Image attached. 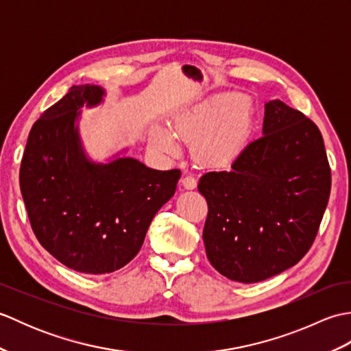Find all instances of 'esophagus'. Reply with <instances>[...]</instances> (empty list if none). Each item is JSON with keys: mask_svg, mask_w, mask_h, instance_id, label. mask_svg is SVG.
Wrapping results in <instances>:
<instances>
[{"mask_svg": "<svg viewBox=\"0 0 351 351\" xmlns=\"http://www.w3.org/2000/svg\"><path fill=\"white\" fill-rule=\"evenodd\" d=\"M181 182H182V187L187 189V190H195L197 187L196 178L193 176V175H190V173H185L184 178L181 180Z\"/></svg>", "mask_w": 351, "mask_h": 351, "instance_id": "34e87169", "label": "esophagus"}]
</instances>
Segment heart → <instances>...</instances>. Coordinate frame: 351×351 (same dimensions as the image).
Listing matches in <instances>:
<instances>
[{
  "instance_id": "heart-1",
  "label": "heart",
  "mask_w": 351,
  "mask_h": 351,
  "mask_svg": "<svg viewBox=\"0 0 351 351\" xmlns=\"http://www.w3.org/2000/svg\"><path fill=\"white\" fill-rule=\"evenodd\" d=\"M250 126V104L240 95L223 93L193 113L175 119L171 132L185 143L191 141V156L197 162L221 167L240 154ZM152 143L162 152H176V143L162 128L154 131Z\"/></svg>"
}]
</instances>
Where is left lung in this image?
Here are the masks:
<instances>
[{
    "instance_id": "8db88e82",
    "label": "left lung",
    "mask_w": 351,
    "mask_h": 351,
    "mask_svg": "<svg viewBox=\"0 0 351 351\" xmlns=\"http://www.w3.org/2000/svg\"><path fill=\"white\" fill-rule=\"evenodd\" d=\"M263 137L229 171H208L206 256L230 280L255 283L285 271L314 243L330 196V167L318 126L285 102L265 104Z\"/></svg>"
}]
</instances>
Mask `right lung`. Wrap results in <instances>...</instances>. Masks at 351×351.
I'll return each mask as SVG.
<instances>
[{"label":"right lung","instance_id":"right-lung-1","mask_svg":"<svg viewBox=\"0 0 351 351\" xmlns=\"http://www.w3.org/2000/svg\"><path fill=\"white\" fill-rule=\"evenodd\" d=\"M106 90L72 86L45 110L27 140L19 185L37 240L72 270L106 274L137 255L156 211L175 195L181 170H155L130 156L87 158L77 121Z\"/></svg>","mask_w":351,"mask_h":351}]
</instances>
